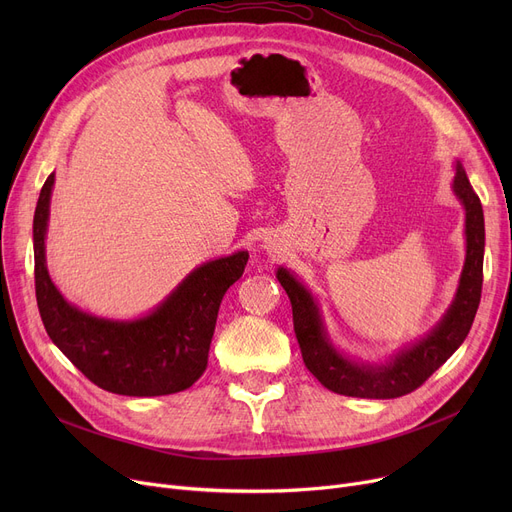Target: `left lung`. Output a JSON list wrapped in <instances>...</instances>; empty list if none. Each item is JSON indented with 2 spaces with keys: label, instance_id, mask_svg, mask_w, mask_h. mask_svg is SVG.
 <instances>
[{
  "label": "left lung",
  "instance_id": "left-lung-1",
  "mask_svg": "<svg viewBox=\"0 0 512 512\" xmlns=\"http://www.w3.org/2000/svg\"><path fill=\"white\" fill-rule=\"evenodd\" d=\"M452 191L465 207L467 257L454 301L438 326L413 346L394 355L386 365H367L344 357L330 342L313 294L286 267H278V282L292 305L294 334H297L305 367L328 390L357 398H398L417 390L429 375L444 365L463 344L475 319L483 282V209L473 186L456 161Z\"/></svg>",
  "mask_w": 512,
  "mask_h": 512
}]
</instances>
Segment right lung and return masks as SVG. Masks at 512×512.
I'll return each mask as SVG.
<instances>
[{"mask_svg": "<svg viewBox=\"0 0 512 512\" xmlns=\"http://www.w3.org/2000/svg\"><path fill=\"white\" fill-rule=\"evenodd\" d=\"M49 174L35 209V292L43 326L72 365L95 386L122 396H164L191 388L207 367L226 290L242 276L247 251L207 261L141 319L114 321L80 311L53 286L45 265Z\"/></svg>", "mask_w": 512, "mask_h": 512, "instance_id": "add662e5", "label": "right lung"}]
</instances>
